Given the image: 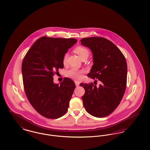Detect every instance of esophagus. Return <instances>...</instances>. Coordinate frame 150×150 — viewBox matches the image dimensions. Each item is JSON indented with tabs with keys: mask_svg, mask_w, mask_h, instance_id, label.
I'll return each instance as SVG.
<instances>
[{
	"mask_svg": "<svg viewBox=\"0 0 150 150\" xmlns=\"http://www.w3.org/2000/svg\"><path fill=\"white\" fill-rule=\"evenodd\" d=\"M75 85H76V86H79V84H80V83H79V81H75Z\"/></svg>",
	"mask_w": 150,
	"mask_h": 150,
	"instance_id": "obj_1",
	"label": "esophagus"
}]
</instances>
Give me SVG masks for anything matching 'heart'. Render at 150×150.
I'll use <instances>...</instances> for the list:
<instances>
[{"label":"heart","instance_id":"1","mask_svg":"<svg viewBox=\"0 0 150 150\" xmlns=\"http://www.w3.org/2000/svg\"><path fill=\"white\" fill-rule=\"evenodd\" d=\"M75 52L78 54L81 59H83L84 57H89V51L88 49L83 47H78L75 49ZM67 54H65L63 58V64H65L67 62ZM83 73V71L79 70L76 68H72L70 70L66 72V76L70 78L73 79L75 80H78L80 78L81 75Z\"/></svg>","mask_w":150,"mask_h":150}]
</instances>
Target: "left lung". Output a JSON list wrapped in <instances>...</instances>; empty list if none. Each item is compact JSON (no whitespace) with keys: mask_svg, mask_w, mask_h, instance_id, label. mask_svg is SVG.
I'll return each mask as SVG.
<instances>
[{"mask_svg":"<svg viewBox=\"0 0 150 150\" xmlns=\"http://www.w3.org/2000/svg\"><path fill=\"white\" fill-rule=\"evenodd\" d=\"M81 45L93 53V64L88 76L101 81L98 87L80 83L85 89L82 97L86 111L93 116L103 117L119 106L127 86V64L120 50L111 41L102 37L84 38Z\"/></svg>","mask_w":150,"mask_h":150,"instance_id":"obj_1","label":"left lung"}]
</instances>
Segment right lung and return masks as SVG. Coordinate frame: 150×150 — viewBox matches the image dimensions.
I'll return each mask as SVG.
<instances>
[{
	"label": "right lung",
	"mask_w": 150,
	"mask_h": 150,
	"mask_svg": "<svg viewBox=\"0 0 150 150\" xmlns=\"http://www.w3.org/2000/svg\"><path fill=\"white\" fill-rule=\"evenodd\" d=\"M76 42L74 38L43 36L23 58L22 74L26 95L32 106L45 117L57 119L67 111L75 83L65 78L60 84H54L53 76L64 68V56Z\"/></svg>",
	"instance_id": "right-lung-1"
}]
</instances>
